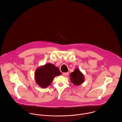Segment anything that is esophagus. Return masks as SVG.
Listing matches in <instances>:
<instances>
[{"mask_svg": "<svg viewBox=\"0 0 122 122\" xmlns=\"http://www.w3.org/2000/svg\"><path fill=\"white\" fill-rule=\"evenodd\" d=\"M68 72H65V73H63V75H64L65 76H67L68 75Z\"/></svg>", "mask_w": 122, "mask_h": 122, "instance_id": "obj_1", "label": "esophagus"}]
</instances>
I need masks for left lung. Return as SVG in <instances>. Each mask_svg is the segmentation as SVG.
<instances>
[{"label":"left lung","mask_w":122,"mask_h":122,"mask_svg":"<svg viewBox=\"0 0 122 122\" xmlns=\"http://www.w3.org/2000/svg\"><path fill=\"white\" fill-rule=\"evenodd\" d=\"M70 76L71 81L75 85H80L84 81V76L78 68H76Z\"/></svg>","instance_id":"8db88e82"}]
</instances>
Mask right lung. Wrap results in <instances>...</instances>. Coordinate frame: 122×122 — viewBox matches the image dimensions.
<instances>
[{
    "instance_id": "right-lung-1",
    "label": "right lung",
    "mask_w": 122,
    "mask_h": 122,
    "mask_svg": "<svg viewBox=\"0 0 122 122\" xmlns=\"http://www.w3.org/2000/svg\"><path fill=\"white\" fill-rule=\"evenodd\" d=\"M61 75L59 69L54 65L48 63L38 67L35 73L37 84L43 88L49 86L56 76Z\"/></svg>"
}]
</instances>
